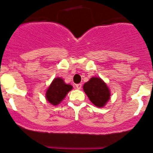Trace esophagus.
I'll return each instance as SVG.
<instances>
[{
    "label": "esophagus",
    "mask_w": 153,
    "mask_h": 153,
    "mask_svg": "<svg viewBox=\"0 0 153 153\" xmlns=\"http://www.w3.org/2000/svg\"><path fill=\"white\" fill-rule=\"evenodd\" d=\"M75 86H76V88L78 89H81V87H82V84H78L75 85Z\"/></svg>",
    "instance_id": "1"
}]
</instances>
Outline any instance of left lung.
<instances>
[{"label":"left lung","mask_w":153,"mask_h":153,"mask_svg":"<svg viewBox=\"0 0 153 153\" xmlns=\"http://www.w3.org/2000/svg\"><path fill=\"white\" fill-rule=\"evenodd\" d=\"M84 92L91 102L97 107H104L110 98L111 94L106 84L98 77H92L83 86Z\"/></svg>","instance_id":"1"}]
</instances>
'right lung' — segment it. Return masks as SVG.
<instances>
[{
	"instance_id": "obj_1",
	"label": "right lung",
	"mask_w": 153,
	"mask_h": 153,
	"mask_svg": "<svg viewBox=\"0 0 153 153\" xmlns=\"http://www.w3.org/2000/svg\"><path fill=\"white\" fill-rule=\"evenodd\" d=\"M72 89V86L64 82L61 78H55L46 91V99L53 106H57L65 98L68 92Z\"/></svg>"
}]
</instances>
